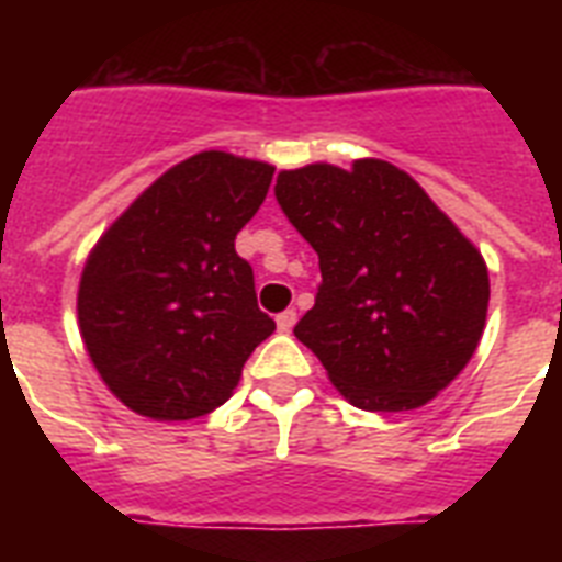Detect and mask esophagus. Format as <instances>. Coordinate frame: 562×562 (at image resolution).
<instances>
[{
	"mask_svg": "<svg viewBox=\"0 0 562 562\" xmlns=\"http://www.w3.org/2000/svg\"><path fill=\"white\" fill-rule=\"evenodd\" d=\"M297 324V312L294 308H285L277 315V326H280V333H291V326Z\"/></svg>",
	"mask_w": 562,
	"mask_h": 562,
	"instance_id": "1",
	"label": "esophagus"
}]
</instances>
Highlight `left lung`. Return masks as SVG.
I'll list each match as a JSON object with an SVG mask.
<instances>
[{"mask_svg":"<svg viewBox=\"0 0 562 562\" xmlns=\"http://www.w3.org/2000/svg\"><path fill=\"white\" fill-rule=\"evenodd\" d=\"M273 194L321 265L315 306L294 335L356 408L426 405L484 333L490 280L479 250L384 160L280 171Z\"/></svg>","mask_w":562,"mask_h":562,"instance_id":"8db88e82","label":"left lung"}]
</instances>
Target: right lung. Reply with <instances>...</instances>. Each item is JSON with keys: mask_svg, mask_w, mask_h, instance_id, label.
<instances>
[{"mask_svg": "<svg viewBox=\"0 0 562 562\" xmlns=\"http://www.w3.org/2000/svg\"><path fill=\"white\" fill-rule=\"evenodd\" d=\"M273 166L194 154L154 180L101 236L78 289L92 364L127 408L194 419L229 400L247 356L277 329L256 306L236 233Z\"/></svg>", "mask_w": 562, "mask_h": 562, "instance_id": "add662e5", "label": "right lung"}]
</instances>
